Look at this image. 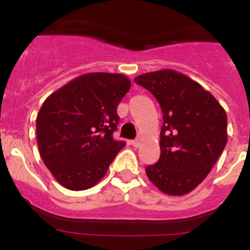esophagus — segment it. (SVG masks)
<instances>
[{
  "label": "esophagus",
  "instance_id": "1",
  "mask_svg": "<svg viewBox=\"0 0 250 250\" xmlns=\"http://www.w3.org/2000/svg\"><path fill=\"white\" fill-rule=\"evenodd\" d=\"M131 144L134 147H139L141 145V140H139V139H136V140H132Z\"/></svg>",
  "mask_w": 250,
  "mask_h": 250
}]
</instances>
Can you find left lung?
Instances as JSON below:
<instances>
[{"label":"left lung","instance_id":"obj_1","mask_svg":"<svg viewBox=\"0 0 250 250\" xmlns=\"http://www.w3.org/2000/svg\"><path fill=\"white\" fill-rule=\"evenodd\" d=\"M163 112L160 159L146 167L150 182L167 195L190 193L210 173L228 140L227 114L200 83L175 70L139 75Z\"/></svg>","mask_w":250,"mask_h":250}]
</instances>
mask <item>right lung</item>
<instances>
[{
	"label": "right lung",
	"instance_id": "1",
	"mask_svg": "<svg viewBox=\"0 0 250 250\" xmlns=\"http://www.w3.org/2000/svg\"><path fill=\"white\" fill-rule=\"evenodd\" d=\"M131 83L123 74L89 72L48 96L36 119L46 167L68 190H86L105 176L125 141L112 138L118 105Z\"/></svg>",
	"mask_w": 250,
	"mask_h": 250
}]
</instances>
